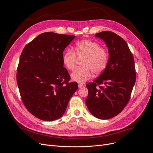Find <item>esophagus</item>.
<instances>
[{
    "mask_svg": "<svg viewBox=\"0 0 153 153\" xmlns=\"http://www.w3.org/2000/svg\"><path fill=\"white\" fill-rule=\"evenodd\" d=\"M83 85H82V84H79L78 85V86H79V88H82V87L83 86Z\"/></svg>",
    "mask_w": 153,
    "mask_h": 153,
    "instance_id": "1",
    "label": "esophagus"
}]
</instances>
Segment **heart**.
<instances>
[{
    "mask_svg": "<svg viewBox=\"0 0 153 153\" xmlns=\"http://www.w3.org/2000/svg\"><path fill=\"white\" fill-rule=\"evenodd\" d=\"M76 55L77 59H83L81 62L83 67L73 71L71 74V79L80 84L88 80L93 72L95 74L102 73L106 68L109 60V54L105 48L100 47L97 42L87 39L77 42L74 51L68 49L63 53L62 62L67 70L74 68Z\"/></svg>",
    "mask_w": 153,
    "mask_h": 153,
    "instance_id": "heart-1",
    "label": "heart"
}]
</instances>
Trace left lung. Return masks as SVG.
Returning a JSON list of instances; mask_svg holds the SVG:
<instances>
[{
	"label": "left lung",
	"instance_id": "1",
	"mask_svg": "<svg viewBox=\"0 0 153 153\" xmlns=\"http://www.w3.org/2000/svg\"><path fill=\"white\" fill-rule=\"evenodd\" d=\"M95 37L105 43L109 60L100 76L86 85L88 95L85 103L94 117L109 119L119 114L129 100L136 82L134 60L125 40L116 33L102 31Z\"/></svg>",
	"mask_w": 153,
	"mask_h": 153
}]
</instances>
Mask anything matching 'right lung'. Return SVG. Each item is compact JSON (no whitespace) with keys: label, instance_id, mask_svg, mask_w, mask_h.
I'll return each mask as SVG.
<instances>
[{"label":"right lung","instance_id":"1","mask_svg":"<svg viewBox=\"0 0 153 153\" xmlns=\"http://www.w3.org/2000/svg\"><path fill=\"white\" fill-rule=\"evenodd\" d=\"M75 36L46 32L25 47L17 68V82L23 103L37 118L53 121L60 118L77 83L63 67V52Z\"/></svg>","mask_w":153,"mask_h":153}]
</instances>
